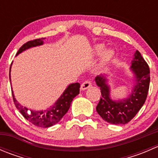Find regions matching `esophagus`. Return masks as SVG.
Returning <instances> with one entry per match:
<instances>
[{
	"mask_svg": "<svg viewBox=\"0 0 158 158\" xmlns=\"http://www.w3.org/2000/svg\"><path fill=\"white\" fill-rule=\"evenodd\" d=\"M90 86H92V82H91V81H85V82L81 85V89H82V90H85V89L89 88Z\"/></svg>",
	"mask_w": 158,
	"mask_h": 158,
	"instance_id": "esophagus-1",
	"label": "esophagus"
}]
</instances>
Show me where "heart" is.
<instances>
[{
	"label": "heart",
	"mask_w": 158,
	"mask_h": 158,
	"mask_svg": "<svg viewBox=\"0 0 158 158\" xmlns=\"http://www.w3.org/2000/svg\"><path fill=\"white\" fill-rule=\"evenodd\" d=\"M104 51H105V47L103 45L98 44V45H96L95 47V52L96 54H98V55H101V54H102L103 52H104ZM111 55H112V52H111V50L106 51L104 54L105 59L107 60V59H109L111 56Z\"/></svg>",
	"instance_id": "1"
}]
</instances>
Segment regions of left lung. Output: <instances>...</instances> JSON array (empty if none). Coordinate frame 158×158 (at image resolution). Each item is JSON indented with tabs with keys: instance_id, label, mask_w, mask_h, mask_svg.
Masks as SVG:
<instances>
[{
	"instance_id": "8db88e82",
	"label": "left lung",
	"mask_w": 158,
	"mask_h": 158,
	"mask_svg": "<svg viewBox=\"0 0 158 158\" xmlns=\"http://www.w3.org/2000/svg\"><path fill=\"white\" fill-rule=\"evenodd\" d=\"M131 70L135 75L136 85L128 98L122 101H113L110 98L109 86L106 84L104 76L95 78V82L102 93L96 111L105 121L110 124L125 125L128 123L145 102L150 85V69L138 50L131 62Z\"/></svg>"
}]
</instances>
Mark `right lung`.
I'll use <instances>...</instances> for the list:
<instances>
[{"label":"right lung","instance_id":"add662e5","mask_svg":"<svg viewBox=\"0 0 158 158\" xmlns=\"http://www.w3.org/2000/svg\"><path fill=\"white\" fill-rule=\"evenodd\" d=\"M44 38H38V39L28 41L19 49L17 55L30 47L42 45L44 44ZM9 77H10V75H9ZM79 88H80V84L79 82L69 85L64 91L63 95L60 96V98L57 100L55 105L52 107L49 108V109L44 110V111H33L31 109H27L26 107H23L20 103L17 102L12 92L13 100H14L16 108L30 123L40 128H48L60 122V119L66 114L71 106V102L73 98L76 95H79Z\"/></svg>","mask_w":158,"mask_h":158}]
</instances>
